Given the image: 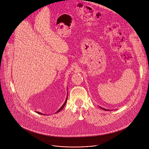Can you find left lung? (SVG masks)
Returning <instances> with one entry per match:
<instances>
[{
	"mask_svg": "<svg viewBox=\"0 0 149 149\" xmlns=\"http://www.w3.org/2000/svg\"><path fill=\"white\" fill-rule=\"evenodd\" d=\"M101 109H103L104 111H111L110 109H105V108H102V107H99Z\"/></svg>",
	"mask_w": 149,
	"mask_h": 149,
	"instance_id": "1",
	"label": "left lung"
}]
</instances>
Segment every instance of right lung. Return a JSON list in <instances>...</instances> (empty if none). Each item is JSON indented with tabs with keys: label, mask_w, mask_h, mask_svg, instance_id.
Returning <instances> with one entry per match:
<instances>
[{
	"label": "right lung",
	"mask_w": 149,
	"mask_h": 149,
	"mask_svg": "<svg viewBox=\"0 0 149 149\" xmlns=\"http://www.w3.org/2000/svg\"><path fill=\"white\" fill-rule=\"evenodd\" d=\"M67 99H68V95H67L66 99V100H65V102H64V104H63V106H62V107H61V108H60V109H58V111H57L55 113H58V112H60V111H61V110H62V109H63V108H64V106H65V104H66V102H67ZM36 113H37L40 114H43V115H46L45 114L41 113H40V112H37Z\"/></svg>",
	"instance_id": "1"
}]
</instances>
